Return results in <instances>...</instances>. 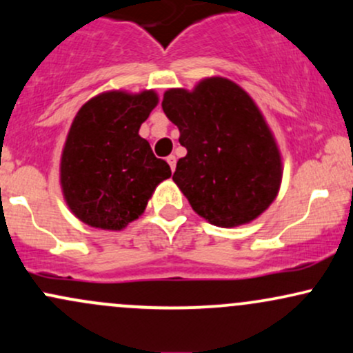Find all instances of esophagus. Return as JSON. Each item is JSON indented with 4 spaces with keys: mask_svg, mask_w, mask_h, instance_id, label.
Masks as SVG:
<instances>
[{
    "mask_svg": "<svg viewBox=\"0 0 353 353\" xmlns=\"http://www.w3.org/2000/svg\"><path fill=\"white\" fill-rule=\"evenodd\" d=\"M168 164L170 165V170L174 172V169H176V156H169L168 157Z\"/></svg>",
    "mask_w": 353,
    "mask_h": 353,
    "instance_id": "34e87169",
    "label": "esophagus"
}]
</instances>
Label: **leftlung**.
Wrapping results in <instances>:
<instances>
[{"instance_id":"obj_1","label":"left lung","mask_w":353,"mask_h":353,"mask_svg":"<svg viewBox=\"0 0 353 353\" xmlns=\"http://www.w3.org/2000/svg\"><path fill=\"white\" fill-rule=\"evenodd\" d=\"M162 110L188 150L172 181L201 218L234 228L268 209L281 184V156L256 103L239 85L211 77L192 92L170 88Z\"/></svg>"}]
</instances>
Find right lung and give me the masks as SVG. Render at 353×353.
I'll use <instances>...</instances> for the list:
<instances>
[{
  "label": "right lung",
  "mask_w": 353,
  "mask_h": 353,
  "mask_svg": "<svg viewBox=\"0 0 353 353\" xmlns=\"http://www.w3.org/2000/svg\"><path fill=\"white\" fill-rule=\"evenodd\" d=\"M157 102L154 90H114L90 99L75 115L61 152L60 183L70 211L82 223L123 230L170 177L168 162L139 135Z\"/></svg>",
  "instance_id": "1"
}]
</instances>
